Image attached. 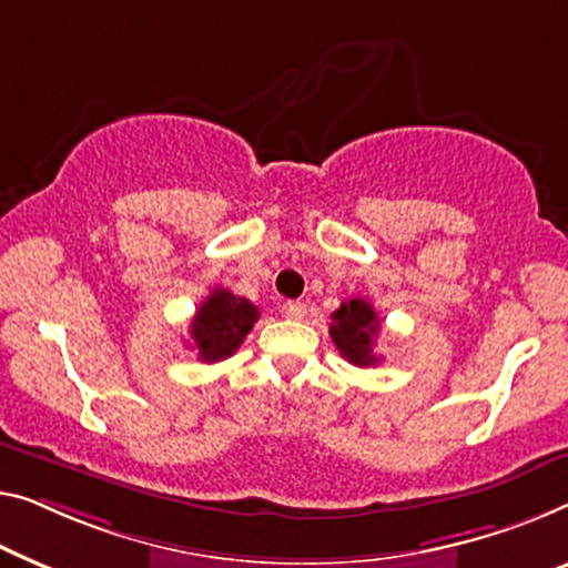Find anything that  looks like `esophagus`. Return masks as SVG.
I'll return each instance as SVG.
<instances>
[{
  "label": "esophagus",
  "mask_w": 568,
  "mask_h": 568,
  "mask_svg": "<svg viewBox=\"0 0 568 568\" xmlns=\"http://www.w3.org/2000/svg\"><path fill=\"white\" fill-rule=\"evenodd\" d=\"M283 316H285V318H293V321L303 318V316H306V303H301V301H285V303H283Z\"/></svg>",
  "instance_id": "obj_1"
}]
</instances>
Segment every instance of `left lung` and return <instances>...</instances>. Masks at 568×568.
Instances as JSON below:
<instances>
[{"label":"left lung","mask_w":568,"mask_h":568,"mask_svg":"<svg viewBox=\"0 0 568 568\" xmlns=\"http://www.w3.org/2000/svg\"><path fill=\"white\" fill-rule=\"evenodd\" d=\"M379 332V318L375 308L362 298H349L332 313V334L336 349L344 359H349L357 367L377 365L379 357L372 352Z\"/></svg>","instance_id":"left-lung-1"}]
</instances>
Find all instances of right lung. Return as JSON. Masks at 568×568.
I'll return each instance as SVG.
<instances>
[{"label":"right lung","mask_w":568,"mask_h":568,"mask_svg":"<svg viewBox=\"0 0 568 568\" xmlns=\"http://www.w3.org/2000/svg\"><path fill=\"white\" fill-rule=\"evenodd\" d=\"M257 306L224 287H214L191 321L193 349L201 362H222L240 349L244 336L255 326Z\"/></svg>","instance_id":"1"}]
</instances>
